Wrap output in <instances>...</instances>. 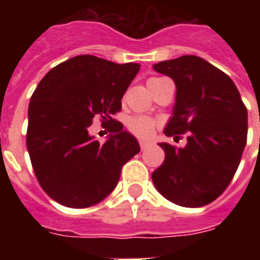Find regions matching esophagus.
Instances as JSON below:
<instances>
[{
	"label": "esophagus",
	"instance_id": "34e87169",
	"mask_svg": "<svg viewBox=\"0 0 260 260\" xmlns=\"http://www.w3.org/2000/svg\"><path fill=\"white\" fill-rule=\"evenodd\" d=\"M149 145H150V143H149V142H147V141H141V142H139V146H141L142 150H145V149H146V147L149 146Z\"/></svg>",
	"mask_w": 260,
	"mask_h": 260
}]
</instances>
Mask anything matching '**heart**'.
Segmentation results:
<instances>
[{
    "mask_svg": "<svg viewBox=\"0 0 260 260\" xmlns=\"http://www.w3.org/2000/svg\"><path fill=\"white\" fill-rule=\"evenodd\" d=\"M128 128L136 136L145 138L150 135L154 129V121L145 115H136L128 121Z\"/></svg>",
    "mask_w": 260,
    "mask_h": 260,
    "instance_id": "1",
    "label": "heart"
}]
</instances>
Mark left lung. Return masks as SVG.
I'll return each mask as SVG.
<instances>
[{
	"instance_id": "8db88e82",
	"label": "left lung",
	"mask_w": 260,
	"mask_h": 260,
	"mask_svg": "<svg viewBox=\"0 0 260 260\" xmlns=\"http://www.w3.org/2000/svg\"><path fill=\"white\" fill-rule=\"evenodd\" d=\"M153 69L170 76L177 89L164 134L188 132L184 147L158 143L166 158L153 171V184L175 205L205 206L223 193L238 169L248 134L246 108L229 75L201 57L182 55Z\"/></svg>"
}]
</instances>
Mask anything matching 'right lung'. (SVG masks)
I'll use <instances>...</instances> for the list:
<instances>
[{
    "label": "right lung",
    "mask_w": 260,
    "mask_h": 260,
    "mask_svg": "<svg viewBox=\"0 0 260 260\" xmlns=\"http://www.w3.org/2000/svg\"><path fill=\"white\" fill-rule=\"evenodd\" d=\"M139 69L135 62L78 55L40 80L29 104L26 146L51 199L74 209L96 205L114 191L122 166L141 152L135 136L111 118ZM97 115L112 122L104 144L88 132Z\"/></svg>",
    "instance_id": "obj_1"
}]
</instances>
